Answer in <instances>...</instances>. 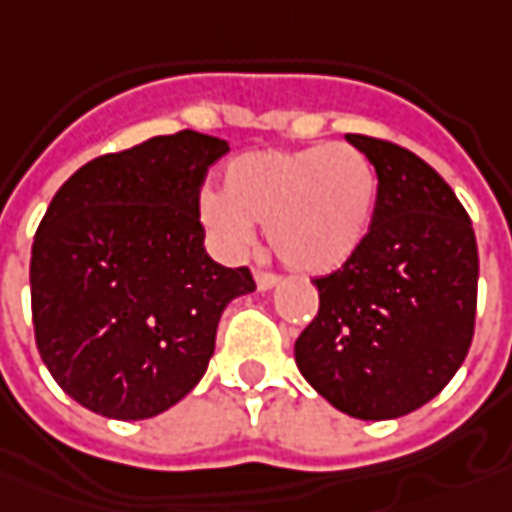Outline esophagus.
Instances as JSON below:
<instances>
[{
  "mask_svg": "<svg viewBox=\"0 0 512 512\" xmlns=\"http://www.w3.org/2000/svg\"><path fill=\"white\" fill-rule=\"evenodd\" d=\"M278 281H281V278H278L276 273H267V270H256V287H259L262 292L273 290Z\"/></svg>",
  "mask_w": 512,
  "mask_h": 512,
  "instance_id": "esophagus-1",
  "label": "esophagus"
}]
</instances>
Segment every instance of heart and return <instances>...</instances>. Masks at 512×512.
<instances>
[{"label": "heart", "instance_id": "b5f03b06", "mask_svg": "<svg viewBox=\"0 0 512 512\" xmlns=\"http://www.w3.org/2000/svg\"><path fill=\"white\" fill-rule=\"evenodd\" d=\"M379 172L354 144L253 150L222 172V192L200 195V222L225 250H245L253 222L281 262L301 273L343 267L365 242Z\"/></svg>", "mask_w": 512, "mask_h": 512}]
</instances>
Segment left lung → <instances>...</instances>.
<instances>
[{"label": "left lung", "instance_id": "1", "mask_svg": "<svg viewBox=\"0 0 512 512\" xmlns=\"http://www.w3.org/2000/svg\"><path fill=\"white\" fill-rule=\"evenodd\" d=\"M379 172V203L359 250L312 284L315 320L295 362L351 418L387 421L424 407L463 365L477 320V236L435 169L384 139L348 133Z\"/></svg>", "mask_w": 512, "mask_h": 512}]
</instances>
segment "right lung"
<instances>
[{"label":"right lung","mask_w":512,"mask_h":512,"mask_svg":"<svg viewBox=\"0 0 512 512\" xmlns=\"http://www.w3.org/2000/svg\"><path fill=\"white\" fill-rule=\"evenodd\" d=\"M228 153L181 130L88 161L52 197L30 259L35 345L86 410L142 421L178 404L214 354L222 309L256 290L203 248L200 186Z\"/></svg>","instance_id":"obj_1"}]
</instances>
